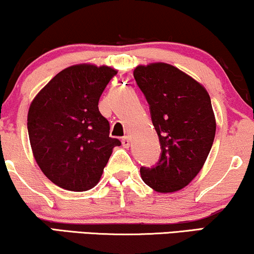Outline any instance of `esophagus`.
Masks as SVG:
<instances>
[{
    "label": "esophagus",
    "mask_w": 254,
    "mask_h": 254,
    "mask_svg": "<svg viewBox=\"0 0 254 254\" xmlns=\"http://www.w3.org/2000/svg\"><path fill=\"white\" fill-rule=\"evenodd\" d=\"M121 142H122V146H124L125 148H128V147H129V145H130V139L128 136H124V137H122Z\"/></svg>",
    "instance_id": "esophagus-1"
}]
</instances>
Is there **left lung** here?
Returning a JSON list of instances; mask_svg holds the SVG:
<instances>
[{
  "label": "left lung",
  "instance_id": "obj_1",
  "mask_svg": "<svg viewBox=\"0 0 254 254\" xmlns=\"http://www.w3.org/2000/svg\"><path fill=\"white\" fill-rule=\"evenodd\" d=\"M134 79L149 105L161 148L155 166L140 168L143 183L160 193L179 190L196 177L213 145L211 98L199 82L161 62L136 67Z\"/></svg>",
  "mask_w": 254,
  "mask_h": 254
}]
</instances>
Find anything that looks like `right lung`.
<instances>
[{
	"instance_id": "1",
	"label": "right lung",
	"mask_w": 254,
	"mask_h": 254,
	"mask_svg": "<svg viewBox=\"0 0 254 254\" xmlns=\"http://www.w3.org/2000/svg\"><path fill=\"white\" fill-rule=\"evenodd\" d=\"M117 70L93 64L71 65L55 75L37 94L28 112L34 158L52 183L83 192L99 183L119 139L99 100Z\"/></svg>"
}]
</instances>
